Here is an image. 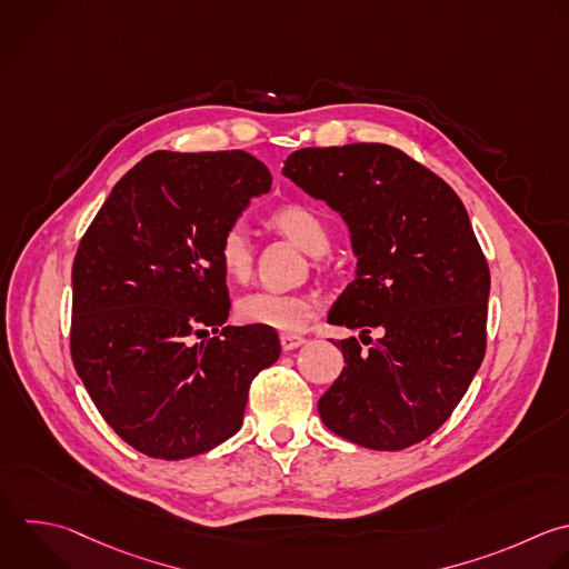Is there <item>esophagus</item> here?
I'll return each instance as SVG.
<instances>
[{"instance_id":"34e87169","label":"esophagus","mask_w":569,"mask_h":569,"mask_svg":"<svg viewBox=\"0 0 569 569\" xmlns=\"http://www.w3.org/2000/svg\"><path fill=\"white\" fill-rule=\"evenodd\" d=\"M280 345H282L284 351H293V349H298L300 345H305V338L298 336V333H282V336H280Z\"/></svg>"}]
</instances>
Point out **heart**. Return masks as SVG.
Here are the masks:
<instances>
[{"label":"heart","mask_w":569,"mask_h":569,"mask_svg":"<svg viewBox=\"0 0 569 569\" xmlns=\"http://www.w3.org/2000/svg\"><path fill=\"white\" fill-rule=\"evenodd\" d=\"M271 227L298 244L307 256L320 258L329 251V229L318 213L305 207H284L271 216ZM218 262L233 282H244L253 269V244L242 222L229 224L218 240ZM316 300L298 293L251 291L236 302V316L244 325L276 331H298L316 313Z\"/></svg>","instance_id":"obj_1"}]
</instances>
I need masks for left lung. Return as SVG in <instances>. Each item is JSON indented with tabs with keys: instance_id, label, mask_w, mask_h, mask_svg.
<instances>
[{
	"instance_id": "obj_1",
	"label": "left lung",
	"mask_w": 569,
	"mask_h": 569,
	"mask_svg": "<svg viewBox=\"0 0 569 569\" xmlns=\"http://www.w3.org/2000/svg\"><path fill=\"white\" fill-rule=\"evenodd\" d=\"M282 176L340 213L356 262L329 322L371 328L318 400L338 436L378 451L425 440L456 409L485 356L489 269L453 189L387 144L300 149ZM368 338V337H367Z\"/></svg>"
}]
</instances>
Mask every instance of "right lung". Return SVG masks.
Listing matches in <instances>:
<instances>
[{"label": "right lung", "mask_w": 569, "mask_h": 569, "mask_svg": "<svg viewBox=\"0 0 569 569\" xmlns=\"http://www.w3.org/2000/svg\"><path fill=\"white\" fill-rule=\"evenodd\" d=\"M247 151H156L111 191L73 264L71 356L113 431L138 451L180 460L242 427L249 385L280 358L273 329L224 327L222 231L269 193Z\"/></svg>", "instance_id": "right-lung-1"}]
</instances>
